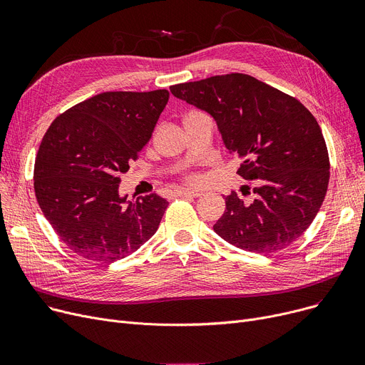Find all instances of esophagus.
Returning <instances> with one entry per match:
<instances>
[{
    "label": "esophagus",
    "instance_id": "1",
    "mask_svg": "<svg viewBox=\"0 0 365 365\" xmlns=\"http://www.w3.org/2000/svg\"><path fill=\"white\" fill-rule=\"evenodd\" d=\"M201 194L198 190H189V189H180L176 192V197H185V198H198Z\"/></svg>",
    "mask_w": 365,
    "mask_h": 365
}]
</instances>
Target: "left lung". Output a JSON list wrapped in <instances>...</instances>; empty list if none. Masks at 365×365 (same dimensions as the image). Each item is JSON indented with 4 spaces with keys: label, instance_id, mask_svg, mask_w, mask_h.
Masks as SVG:
<instances>
[{
    "label": "left lung",
    "instance_id": "1",
    "mask_svg": "<svg viewBox=\"0 0 365 365\" xmlns=\"http://www.w3.org/2000/svg\"><path fill=\"white\" fill-rule=\"evenodd\" d=\"M170 91L212 115L223 145L241 160L237 173L255 185L252 202L237 192L225 198L215 232L260 255L296 241L319 212L330 179L327 146L314 115L292 96L245 73L176 84ZM247 189L241 187L244 195Z\"/></svg>",
    "mask_w": 365,
    "mask_h": 365
}]
</instances>
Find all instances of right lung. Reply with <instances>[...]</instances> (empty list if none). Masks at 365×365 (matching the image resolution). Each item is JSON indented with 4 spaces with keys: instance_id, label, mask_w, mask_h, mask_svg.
<instances>
[{
    "instance_id": "1",
    "label": "right lung",
    "mask_w": 365,
    "mask_h": 365,
    "mask_svg": "<svg viewBox=\"0 0 365 365\" xmlns=\"http://www.w3.org/2000/svg\"><path fill=\"white\" fill-rule=\"evenodd\" d=\"M167 90L105 91L72 106L44 134L34 187L41 212L76 255L117 262L157 232L168 205L120 195V176L149 142Z\"/></svg>"
}]
</instances>
